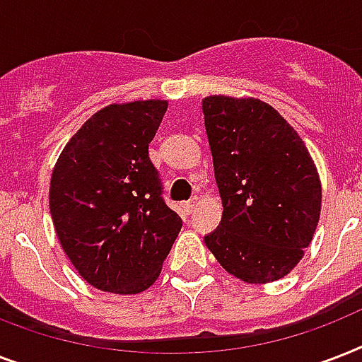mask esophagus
<instances>
[{
	"instance_id": "1",
	"label": "esophagus",
	"mask_w": 362,
	"mask_h": 362,
	"mask_svg": "<svg viewBox=\"0 0 362 362\" xmlns=\"http://www.w3.org/2000/svg\"><path fill=\"white\" fill-rule=\"evenodd\" d=\"M197 204H199V197H192L187 203H184V210H186L187 214H192L193 210L197 209Z\"/></svg>"
}]
</instances>
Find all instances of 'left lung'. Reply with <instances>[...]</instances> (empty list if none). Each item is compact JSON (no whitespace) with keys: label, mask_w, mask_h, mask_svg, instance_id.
Instances as JSON below:
<instances>
[{"label":"left lung","mask_w":362,"mask_h":362,"mask_svg":"<svg viewBox=\"0 0 362 362\" xmlns=\"http://www.w3.org/2000/svg\"><path fill=\"white\" fill-rule=\"evenodd\" d=\"M203 115L221 223L204 237L218 263L246 284L287 276L321 212L320 173L293 125L255 98L209 95Z\"/></svg>","instance_id":"left-lung-1"}]
</instances>
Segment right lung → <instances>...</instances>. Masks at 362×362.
Returning a JSON list of instances; mask_svg holds the SVG:
<instances>
[{
    "label": "right lung",
    "instance_id": "right-lung-1",
    "mask_svg": "<svg viewBox=\"0 0 362 362\" xmlns=\"http://www.w3.org/2000/svg\"><path fill=\"white\" fill-rule=\"evenodd\" d=\"M167 107L165 99L107 105L71 136L54 165V229L78 274L101 291L148 289L182 229L148 158Z\"/></svg>",
    "mask_w": 362,
    "mask_h": 362
}]
</instances>
